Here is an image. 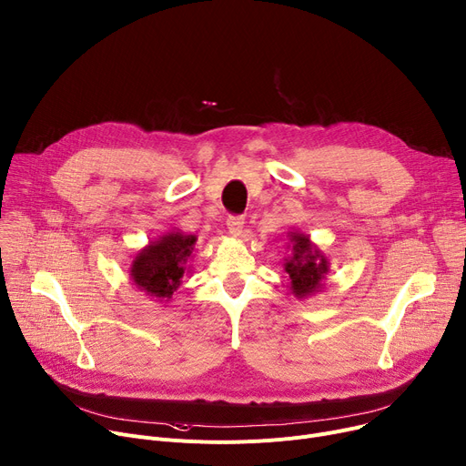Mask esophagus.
<instances>
[{"instance_id":"1","label":"esophagus","mask_w":466,"mask_h":466,"mask_svg":"<svg viewBox=\"0 0 466 466\" xmlns=\"http://www.w3.org/2000/svg\"><path fill=\"white\" fill-rule=\"evenodd\" d=\"M227 227H228V230H230V234H232V236L239 238V236L243 234L245 219H243V217H239V215H230L228 219H227Z\"/></svg>"}]
</instances>
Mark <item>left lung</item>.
<instances>
[{
    "label": "left lung",
    "instance_id": "1",
    "mask_svg": "<svg viewBox=\"0 0 466 466\" xmlns=\"http://www.w3.org/2000/svg\"><path fill=\"white\" fill-rule=\"evenodd\" d=\"M287 249H290V255L285 257L283 268L290 277L292 294L298 299H305L324 289V279L329 273V262L307 234L292 230L287 234Z\"/></svg>",
    "mask_w": 466,
    "mask_h": 466
}]
</instances>
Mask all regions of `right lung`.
<instances>
[{
  "label": "right lung",
  "instance_id": "1",
  "mask_svg": "<svg viewBox=\"0 0 466 466\" xmlns=\"http://www.w3.org/2000/svg\"><path fill=\"white\" fill-rule=\"evenodd\" d=\"M195 245L197 236L176 228L149 241L129 266L133 285L155 301H170L183 275L191 273Z\"/></svg>",
  "mask_w": 466,
  "mask_h": 466
}]
</instances>
